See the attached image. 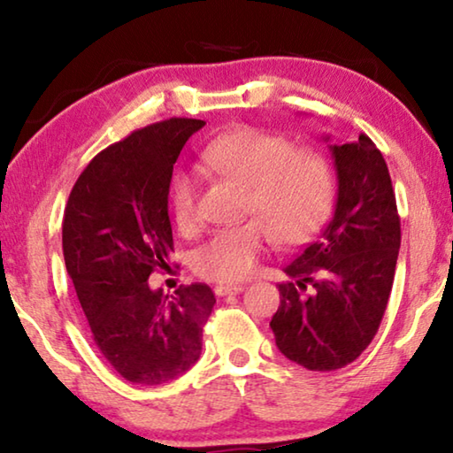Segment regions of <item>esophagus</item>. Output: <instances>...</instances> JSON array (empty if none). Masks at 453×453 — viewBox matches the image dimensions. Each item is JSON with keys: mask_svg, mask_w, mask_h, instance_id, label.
Masks as SVG:
<instances>
[{"mask_svg": "<svg viewBox=\"0 0 453 453\" xmlns=\"http://www.w3.org/2000/svg\"><path fill=\"white\" fill-rule=\"evenodd\" d=\"M214 293L219 296L239 295V293H243V287H241V284H219V287L214 288Z\"/></svg>", "mask_w": 453, "mask_h": 453, "instance_id": "esophagus-1", "label": "esophagus"}]
</instances>
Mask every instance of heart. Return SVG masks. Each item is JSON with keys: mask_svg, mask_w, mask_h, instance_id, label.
I'll return each mask as SVG.
<instances>
[{"mask_svg": "<svg viewBox=\"0 0 453 453\" xmlns=\"http://www.w3.org/2000/svg\"><path fill=\"white\" fill-rule=\"evenodd\" d=\"M200 163L245 185L247 210L259 216L216 231L194 253V268L206 280L239 282L256 270L274 241L311 239L332 212L334 175L324 154L309 146H290L282 135L259 127H239L202 146ZM171 210L177 226H197V177L179 169L171 179Z\"/></svg>", "mask_w": 453, "mask_h": 453, "instance_id": "obj_1", "label": "heart"}]
</instances>
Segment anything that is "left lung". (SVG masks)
Returning a JSON list of instances; mask_svg holds the SVG:
<instances>
[{
    "label": "left lung",
    "instance_id": "8db88e82",
    "mask_svg": "<svg viewBox=\"0 0 453 453\" xmlns=\"http://www.w3.org/2000/svg\"><path fill=\"white\" fill-rule=\"evenodd\" d=\"M330 142V138H324ZM338 179L332 220L284 272L270 321L276 346L309 371L355 361L380 330L400 250V216L381 152L361 134L327 144Z\"/></svg>",
    "mask_w": 453,
    "mask_h": 453
}]
</instances>
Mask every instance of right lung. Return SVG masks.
Returning <instances> with one entry per match:
<instances>
[{
	"label": "right lung",
	"mask_w": 453,
	"mask_h": 453,
	"mask_svg": "<svg viewBox=\"0 0 453 453\" xmlns=\"http://www.w3.org/2000/svg\"><path fill=\"white\" fill-rule=\"evenodd\" d=\"M203 126L173 117L104 148L78 177L64 212L65 268L95 344L123 380L140 386L194 367L216 303L208 284L181 287L173 301L148 287L173 253V165Z\"/></svg>",
	"instance_id": "right-lung-1"
}]
</instances>
